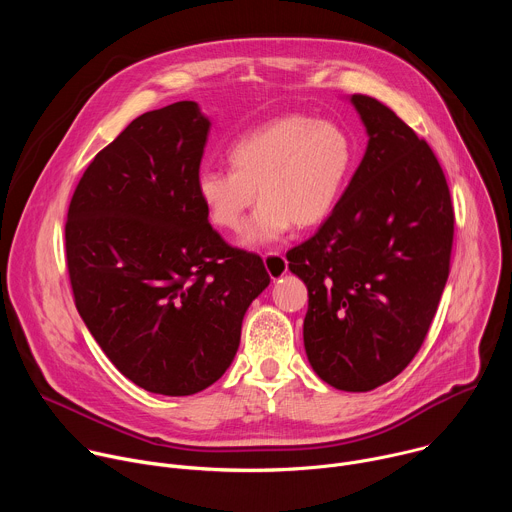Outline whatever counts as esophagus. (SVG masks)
<instances>
[{
  "label": "esophagus",
  "instance_id": "esophagus-1",
  "mask_svg": "<svg viewBox=\"0 0 512 512\" xmlns=\"http://www.w3.org/2000/svg\"><path fill=\"white\" fill-rule=\"evenodd\" d=\"M263 263H265V269L269 273L271 279H279L281 275L287 273V261L281 253H267L263 255Z\"/></svg>",
  "mask_w": 512,
  "mask_h": 512
}]
</instances>
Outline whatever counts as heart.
I'll return each instance as SVG.
<instances>
[{"mask_svg": "<svg viewBox=\"0 0 512 512\" xmlns=\"http://www.w3.org/2000/svg\"><path fill=\"white\" fill-rule=\"evenodd\" d=\"M354 141L332 121L283 115L241 135L229 148L231 168H204L196 192L210 221L239 231L259 198L241 245L261 247L291 227L328 221L354 168Z\"/></svg>", "mask_w": 512, "mask_h": 512, "instance_id": "heart-1", "label": "heart"}]
</instances>
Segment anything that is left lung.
Returning a JSON list of instances; mask_svg holds the SVG:
<instances>
[{"label":"left lung","instance_id":"8db88e82","mask_svg":"<svg viewBox=\"0 0 512 512\" xmlns=\"http://www.w3.org/2000/svg\"><path fill=\"white\" fill-rule=\"evenodd\" d=\"M348 101L367 150L328 221L287 261L308 287L314 373L364 393L395 379L425 340L450 273L454 208L429 145L377 99Z\"/></svg>","mask_w":512,"mask_h":512}]
</instances>
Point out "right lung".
I'll use <instances>...</instances> for the list:
<instances>
[{"mask_svg":"<svg viewBox=\"0 0 512 512\" xmlns=\"http://www.w3.org/2000/svg\"><path fill=\"white\" fill-rule=\"evenodd\" d=\"M208 131L196 101L139 115L95 156L66 221L85 326L123 377L168 397L225 375L271 281L261 257L208 225L196 192Z\"/></svg>","mask_w":512,"mask_h":512,"instance_id":"1","label":"right lung"}]
</instances>
